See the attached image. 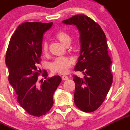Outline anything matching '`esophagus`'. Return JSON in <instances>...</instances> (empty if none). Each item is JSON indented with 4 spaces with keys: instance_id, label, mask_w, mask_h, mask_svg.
<instances>
[{
    "instance_id": "esophagus-1",
    "label": "esophagus",
    "mask_w": 130,
    "mask_h": 130,
    "mask_svg": "<svg viewBox=\"0 0 130 130\" xmlns=\"http://www.w3.org/2000/svg\"><path fill=\"white\" fill-rule=\"evenodd\" d=\"M62 79L63 80H66L69 79V77H68V76H66V75H62Z\"/></svg>"
}]
</instances>
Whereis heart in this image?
<instances>
[{"instance_id": "heart-1", "label": "heart", "mask_w": 130, "mask_h": 130, "mask_svg": "<svg viewBox=\"0 0 130 130\" xmlns=\"http://www.w3.org/2000/svg\"><path fill=\"white\" fill-rule=\"evenodd\" d=\"M55 37L59 41H60L64 45L69 42H71V36L64 31H58L55 35ZM48 50V44L44 42L42 45V51L43 53H46ZM74 61L72 58L69 56H59L56 58L50 64V69L53 72L65 74L69 71Z\"/></svg>"}]
</instances>
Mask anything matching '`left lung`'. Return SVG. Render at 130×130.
I'll return each mask as SVG.
<instances>
[{
    "label": "left lung",
    "instance_id": "1",
    "mask_svg": "<svg viewBox=\"0 0 130 130\" xmlns=\"http://www.w3.org/2000/svg\"><path fill=\"white\" fill-rule=\"evenodd\" d=\"M62 23L75 25L80 32V55L74 69L85 76L73 75L74 103L82 111L92 112L104 101L112 84L106 35L97 23L85 14L73 16Z\"/></svg>",
    "mask_w": 130,
    "mask_h": 130
}]
</instances>
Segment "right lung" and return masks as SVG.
Instances as JSON below:
<instances>
[{
    "label": "right lung",
    "mask_w": 130,
    "mask_h": 130,
    "mask_svg": "<svg viewBox=\"0 0 130 130\" xmlns=\"http://www.w3.org/2000/svg\"><path fill=\"white\" fill-rule=\"evenodd\" d=\"M53 23L26 22L17 27L10 40L5 63L8 69V81L18 95L17 101L29 114L44 116L53 104V94L61 82L59 75L48 77L44 71L39 80L43 34Z\"/></svg>",
    "instance_id": "add662e5"
}]
</instances>
